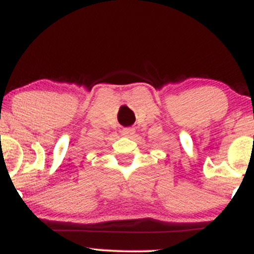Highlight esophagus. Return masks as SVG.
I'll use <instances>...</instances> for the list:
<instances>
[{
    "instance_id": "34e87169",
    "label": "esophagus",
    "mask_w": 254,
    "mask_h": 254,
    "mask_svg": "<svg viewBox=\"0 0 254 254\" xmlns=\"http://www.w3.org/2000/svg\"><path fill=\"white\" fill-rule=\"evenodd\" d=\"M122 135L125 137L133 136L135 135V129H133V127H124V129L122 130Z\"/></svg>"
}]
</instances>
